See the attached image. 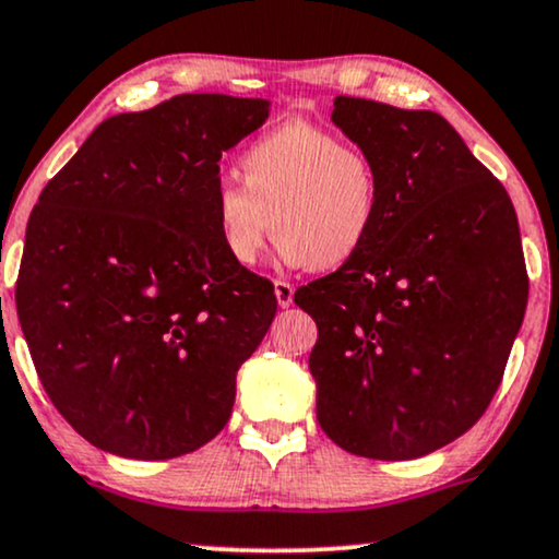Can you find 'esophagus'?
Segmentation results:
<instances>
[{
  "instance_id": "1",
  "label": "esophagus",
  "mask_w": 559,
  "mask_h": 559,
  "mask_svg": "<svg viewBox=\"0 0 559 559\" xmlns=\"http://www.w3.org/2000/svg\"><path fill=\"white\" fill-rule=\"evenodd\" d=\"M273 288H275V299H278L281 307H284V309L292 307V304H294V286L288 284V281H275Z\"/></svg>"
}]
</instances>
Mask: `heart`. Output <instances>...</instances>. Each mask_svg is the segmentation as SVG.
Wrapping results in <instances>:
<instances>
[{"label":"heart","mask_w":559,"mask_h":559,"mask_svg":"<svg viewBox=\"0 0 559 559\" xmlns=\"http://www.w3.org/2000/svg\"><path fill=\"white\" fill-rule=\"evenodd\" d=\"M239 178L242 186L222 182L214 193L218 242L237 265L255 263L271 227L286 265L337 271L379 224L381 180L369 152L314 123L288 121L258 136L239 154Z\"/></svg>","instance_id":"1"}]
</instances>
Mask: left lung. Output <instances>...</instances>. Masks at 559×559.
I'll return each instance as SVG.
<instances>
[{
    "mask_svg": "<svg viewBox=\"0 0 559 559\" xmlns=\"http://www.w3.org/2000/svg\"><path fill=\"white\" fill-rule=\"evenodd\" d=\"M332 123L377 165L381 211L361 255L294 294L317 322V420L405 462L467 433L500 386L528 299L519 218L438 112L341 95Z\"/></svg>",
    "mask_w": 559,
    "mask_h": 559,
    "instance_id": "obj_1",
    "label": "left lung"
}]
</instances>
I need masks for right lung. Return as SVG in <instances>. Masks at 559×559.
Segmentation results:
<instances>
[{"instance_id":"1","label":"right lung","mask_w":559,"mask_h":559,"mask_svg":"<svg viewBox=\"0 0 559 559\" xmlns=\"http://www.w3.org/2000/svg\"><path fill=\"white\" fill-rule=\"evenodd\" d=\"M260 97L178 95L103 121L48 182L15 301L35 371L92 447L175 459L235 407L273 284L218 242V159L265 123Z\"/></svg>"}]
</instances>
